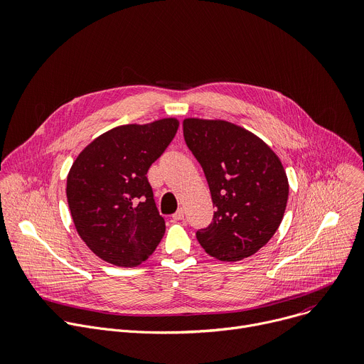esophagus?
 Wrapping results in <instances>:
<instances>
[{
	"mask_svg": "<svg viewBox=\"0 0 364 364\" xmlns=\"http://www.w3.org/2000/svg\"><path fill=\"white\" fill-rule=\"evenodd\" d=\"M183 218H184V209L180 208V209L173 215V220H174V221H181Z\"/></svg>",
	"mask_w": 364,
	"mask_h": 364,
	"instance_id": "esophagus-1",
	"label": "esophagus"
}]
</instances>
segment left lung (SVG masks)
Here are the masks:
<instances>
[{
  "mask_svg": "<svg viewBox=\"0 0 364 364\" xmlns=\"http://www.w3.org/2000/svg\"><path fill=\"white\" fill-rule=\"evenodd\" d=\"M183 133L216 208L212 223L196 232L200 246L223 262L255 255L287 208L288 178L279 158L262 139L224 119L186 118Z\"/></svg>",
  "mask_w": 364,
  "mask_h": 364,
  "instance_id": "left-lung-1",
  "label": "left lung"
}]
</instances>
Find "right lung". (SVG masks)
I'll list each match as a JSON object with an SVG mask.
<instances>
[{"label":"right lung","mask_w":364,"mask_h":364,"mask_svg":"<svg viewBox=\"0 0 364 364\" xmlns=\"http://www.w3.org/2000/svg\"><path fill=\"white\" fill-rule=\"evenodd\" d=\"M178 130V119L115 127L90 141L67 176V202L86 246L102 260L133 268L159 245L165 221L148 169Z\"/></svg>","instance_id":"1"}]
</instances>
